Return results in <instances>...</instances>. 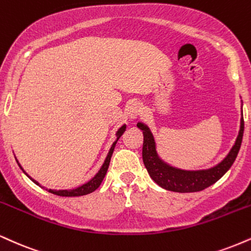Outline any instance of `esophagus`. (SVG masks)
<instances>
[{
  "instance_id": "34e87169",
  "label": "esophagus",
  "mask_w": 251,
  "mask_h": 251,
  "mask_svg": "<svg viewBox=\"0 0 251 251\" xmlns=\"http://www.w3.org/2000/svg\"><path fill=\"white\" fill-rule=\"evenodd\" d=\"M128 116L132 118V119H135L138 116H140L143 113V106H141L140 102H132L128 106Z\"/></svg>"
}]
</instances>
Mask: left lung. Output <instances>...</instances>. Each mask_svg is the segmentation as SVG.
<instances>
[{
    "mask_svg": "<svg viewBox=\"0 0 251 251\" xmlns=\"http://www.w3.org/2000/svg\"><path fill=\"white\" fill-rule=\"evenodd\" d=\"M138 127L143 129L144 145H143V160L144 165L149 172L150 176L162 188L167 191L177 193H193L200 192L207 187L212 186L217 180L227 173V171L234 164L238 154V151L242 144L244 120L241 118V127L237 139L228 155L216 165L215 167L203 171H182L166 165L159 159L155 151L154 138L151 133L150 128L144 124L138 123Z\"/></svg>",
    "mask_w": 251,
    "mask_h": 251,
    "instance_id": "obj_1",
    "label": "left lung"
}]
</instances>
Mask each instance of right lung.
I'll use <instances>...</instances> for the list:
<instances>
[{
	"mask_svg": "<svg viewBox=\"0 0 251 251\" xmlns=\"http://www.w3.org/2000/svg\"><path fill=\"white\" fill-rule=\"evenodd\" d=\"M125 128H126V126L124 125V126H122V127H120L119 129H118V132H117V137H118L117 140L113 143L112 147H111L110 152H108V154H107V156H106V159H105L104 164H102L101 168H100V170H99L98 173L96 174V176L93 177V179L90 180L89 182H86L85 185L78 187V188H76V189H71V191H51V189H49V192L52 193V194H55V195H58V196H68V198H69V196H81V195H86V194H90V193L95 192L96 189L98 188L99 186H100L102 179H104L105 175H106V172H107V170H108V166H110L111 156H112V153H113V151H114V147H116V144H117L118 139H119L120 135H122V134L124 133V131H125ZM21 168H22V167H21ZM30 179H31V177H30ZM31 180H32V179H31ZM32 181H34L35 183H37L35 180H32ZM37 185H38V183H37Z\"/></svg>",
	"mask_w": 251,
	"mask_h": 251,
	"instance_id": "add662e5",
	"label": "right lung"
}]
</instances>
